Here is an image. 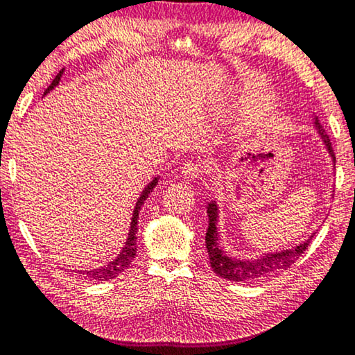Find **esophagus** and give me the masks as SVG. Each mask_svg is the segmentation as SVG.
<instances>
[{
    "label": "esophagus",
    "instance_id": "34e87169",
    "mask_svg": "<svg viewBox=\"0 0 355 355\" xmlns=\"http://www.w3.org/2000/svg\"><path fill=\"white\" fill-rule=\"evenodd\" d=\"M200 173H201L200 166L196 164H190V162H189V164H185L182 166L181 178L184 179V181H195V179L200 176Z\"/></svg>",
    "mask_w": 355,
    "mask_h": 355
}]
</instances>
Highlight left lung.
<instances>
[{"mask_svg": "<svg viewBox=\"0 0 355 355\" xmlns=\"http://www.w3.org/2000/svg\"><path fill=\"white\" fill-rule=\"evenodd\" d=\"M313 125H315V130L319 138H321L325 153L330 157V164L335 168V154L332 150V146H330V139L327 137V133L322 129V125L319 124L318 116H313ZM207 217L209 228L206 231V248L209 261H211V267L218 277L231 282H253L288 269V267L294 264V261H297L300 254L305 252L306 247L310 245L311 237L316 234V231L311 232L309 239L295 243L291 248L267 252L252 259L236 258L228 254V252H226L225 247L222 245V236H220L218 226L220 207L217 201H211L207 205Z\"/></svg>", "mask_w": 355, "mask_h": 355, "instance_id": "obj_1", "label": "left lung"}]
</instances>
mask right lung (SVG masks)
I'll return each mask as SVG.
<instances>
[{
  "label": "right lung",
  "instance_id": "right-lung-1",
  "mask_svg": "<svg viewBox=\"0 0 355 355\" xmlns=\"http://www.w3.org/2000/svg\"><path fill=\"white\" fill-rule=\"evenodd\" d=\"M62 73H64V69H61L60 73H58L55 80L51 81V85L45 89L44 96L49 94L50 91H53L56 86L60 85ZM159 181H160V176H155L153 181H150L146 187L143 189L141 193H139L138 200L135 202V207H133V214L130 218V228H129V232H127L125 243H124V247L121 248L118 257L110 261L107 266H102V267H98V269H91V270H78L77 274L88 277V278H91V280L107 282V280H113V278H116L119 274H123L125 269H129V266L132 264L133 258L137 257V232H138L137 225H138V218H139V211H141V206L144 205V201H146V198L150 195V191L155 189V185L159 184Z\"/></svg>",
  "mask_w": 355,
  "mask_h": 355
}]
</instances>
